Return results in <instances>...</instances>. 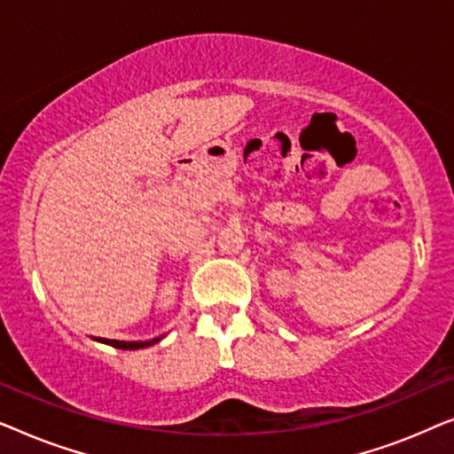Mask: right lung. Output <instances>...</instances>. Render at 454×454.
I'll use <instances>...</instances> for the list:
<instances>
[{
  "instance_id": "right-lung-1",
  "label": "right lung",
  "mask_w": 454,
  "mask_h": 454,
  "mask_svg": "<svg viewBox=\"0 0 454 454\" xmlns=\"http://www.w3.org/2000/svg\"><path fill=\"white\" fill-rule=\"evenodd\" d=\"M98 340H103V343H107L111 347H117V349H145V347L157 343L159 339L145 340V343H142V340H114V339H98Z\"/></svg>"
}]
</instances>
